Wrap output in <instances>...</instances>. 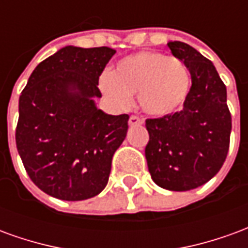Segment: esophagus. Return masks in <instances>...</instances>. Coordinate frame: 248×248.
I'll return each mask as SVG.
<instances>
[{"label":"esophagus","mask_w":248,"mask_h":248,"mask_svg":"<svg viewBox=\"0 0 248 248\" xmlns=\"http://www.w3.org/2000/svg\"><path fill=\"white\" fill-rule=\"evenodd\" d=\"M143 124V119L137 117V115H131L129 118V124L130 126H140V124Z\"/></svg>","instance_id":"34e87169"}]
</instances>
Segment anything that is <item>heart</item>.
<instances>
[{"label":"heart","instance_id":"heart-1","mask_svg":"<svg viewBox=\"0 0 248 248\" xmlns=\"http://www.w3.org/2000/svg\"><path fill=\"white\" fill-rule=\"evenodd\" d=\"M190 86L187 66L175 57L158 51H140L117 62L113 71H103L99 92L114 108L124 110L137 94L140 108L149 115L163 117L175 111Z\"/></svg>","mask_w":248,"mask_h":248}]
</instances>
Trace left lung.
Listing matches in <instances>:
<instances>
[{"label": "left lung", "mask_w": 248, "mask_h": 248, "mask_svg": "<svg viewBox=\"0 0 248 248\" xmlns=\"http://www.w3.org/2000/svg\"><path fill=\"white\" fill-rule=\"evenodd\" d=\"M167 46L187 66L191 87L181 111L146 119L145 155L158 186L188 191L208 182L223 166L231 114L226 86L213 62L185 42L174 41Z\"/></svg>", "instance_id": "1"}]
</instances>
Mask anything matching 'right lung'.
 <instances>
[{"instance_id":"right-lung-1","label":"right lung","mask_w":248,"mask_h":248,"mask_svg":"<svg viewBox=\"0 0 248 248\" xmlns=\"http://www.w3.org/2000/svg\"><path fill=\"white\" fill-rule=\"evenodd\" d=\"M111 47L66 46L37 66L19 97L17 150L35 186L62 201H85L106 187L127 114L108 115L94 98Z\"/></svg>"}]
</instances>
